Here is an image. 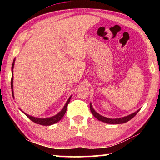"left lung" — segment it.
<instances>
[{"instance_id": "obj_1", "label": "left lung", "mask_w": 160, "mask_h": 160, "mask_svg": "<svg viewBox=\"0 0 160 160\" xmlns=\"http://www.w3.org/2000/svg\"><path fill=\"white\" fill-rule=\"evenodd\" d=\"M90 111L92 113L93 116L95 117L96 118L98 119L99 121H101L102 122H104V123H109V124H120V123H126L127 121H128L132 119V118L134 117V116L137 114L138 112H139L140 109H138L136 112L131 113V114H130L128 116H124V117L122 118H107V117H104V116H103L102 115L99 114L98 113L96 112L94 109H93L92 106V104L90 103Z\"/></svg>"}]
</instances>
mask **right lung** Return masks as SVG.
<instances>
[{
	"instance_id": "1",
	"label": "right lung",
	"mask_w": 160,
	"mask_h": 160,
	"mask_svg": "<svg viewBox=\"0 0 160 160\" xmlns=\"http://www.w3.org/2000/svg\"><path fill=\"white\" fill-rule=\"evenodd\" d=\"M15 58L13 61V63L12 65V78H11V89H12V97H14V93H13V68H14V65H15ZM70 99H71V96L69 97V99H68V101L66 102V104L63 107V109L60 112L58 113L57 114L52 116V117H49V118H37V117H34V116L28 115L25 113V112H23L25 114L28 116V117L30 119L31 121H33V122L36 123L37 124H40V125L42 126H50V125H53V124L56 123L58 122L63 117V116L65 113L66 112L67 110V107H68V104H69V102L70 101Z\"/></svg>"
}]
</instances>
